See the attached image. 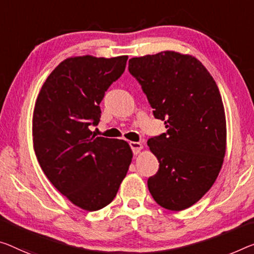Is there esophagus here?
Wrapping results in <instances>:
<instances>
[{
	"instance_id": "34e87169",
	"label": "esophagus",
	"mask_w": 254,
	"mask_h": 254,
	"mask_svg": "<svg viewBox=\"0 0 254 254\" xmlns=\"http://www.w3.org/2000/svg\"><path fill=\"white\" fill-rule=\"evenodd\" d=\"M129 145L132 150V153L134 154H138L140 150H142V144L138 143V142H130Z\"/></svg>"
}]
</instances>
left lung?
Here are the masks:
<instances>
[{"label": "left lung", "instance_id": "left-lung-1", "mask_svg": "<svg viewBox=\"0 0 254 254\" xmlns=\"http://www.w3.org/2000/svg\"><path fill=\"white\" fill-rule=\"evenodd\" d=\"M128 64L167 128L147 140L160 163L147 187L162 208L182 211L211 189L224 162L227 130L219 88L190 54L162 51Z\"/></svg>", "mask_w": 254, "mask_h": 254}]
</instances>
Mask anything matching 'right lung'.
I'll return each instance as SVG.
<instances>
[{
  "instance_id": "add662e5",
  "label": "right lung",
  "mask_w": 254,
  "mask_h": 254,
  "mask_svg": "<svg viewBox=\"0 0 254 254\" xmlns=\"http://www.w3.org/2000/svg\"><path fill=\"white\" fill-rule=\"evenodd\" d=\"M127 59L68 58L46 78L35 103L33 143L42 170L72 204L87 211L111 203L131 162L126 140L96 137L89 129L99 124L101 101Z\"/></svg>"
}]
</instances>
